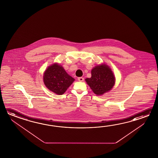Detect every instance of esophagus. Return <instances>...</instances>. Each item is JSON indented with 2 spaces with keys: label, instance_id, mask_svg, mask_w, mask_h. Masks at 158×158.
<instances>
[{
  "label": "esophagus",
  "instance_id": "34e87169",
  "mask_svg": "<svg viewBox=\"0 0 158 158\" xmlns=\"http://www.w3.org/2000/svg\"><path fill=\"white\" fill-rule=\"evenodd\" d=\"M78 80L79 81H80V82H82V81H84V78L83 77H78Z\"/></svg>",
  "mask_w": 158,
  "mask_h": 158
}]
</instances>
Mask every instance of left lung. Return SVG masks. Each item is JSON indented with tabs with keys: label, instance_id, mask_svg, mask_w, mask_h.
Segmentation results:
<instances>
[{
	"label": "left lung",
	"instance_id": "left-lung-1",
	"mask_svg": "<svg viewBox=\"0 0 158 158\" xmlns=\"http://www.w3.org/2000/svg\"><path fill=\"white\" fill-rule=\"evenodd\" d=\"M94 93L102 95L110 90L115 82V78L111 69L106 64L98 65L91 70V78H86Z\"/></svg>",
	"mask_w": 158,
	"mask_h": 158
}]
</instances>
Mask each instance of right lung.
<instances>
[{"instance_id": "1", "label": "right lung", "mask_w": 158, "mask_h": 158, "mask_svg": "<svg viewBox=\"0 0 158 158\" xmlns=\"http://www.w3.org/2000/svg\"><path fill=\"white\" fill-rule=\"evenodd\" d=\"M74 81V78L57 64L50 66L44 73V81L46 86L58 95L64 94Z\"/></svg>"}]
</instances>
